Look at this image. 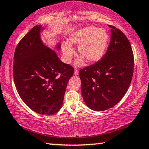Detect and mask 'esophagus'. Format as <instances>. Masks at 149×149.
<instances>
[{
	"mask_svg": "<svg viewBox=\"0 0 149 149\" xmlns=\"http://www.w3.org/2000/svg\"><path fill=\"white\" fill-rule=\"evenodd\" d=\"M78 74H79V71H78V70L75 69V70H74V74H75V75H78Z\"/></svg>",
	"mask_w": 149,
	"mask_h": 149,
	"instance_id": "esophagus-1",
	"label": "esophagus"
}]
</instances>
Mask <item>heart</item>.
<instances>
[{"label": "heart", "mask_w": 149, "mask_h": 149, "mask_svg": "<svg viewBox=\"0 0 149 149\" xmlns=\"http://www.w3.org/2000/svg\"><path fill=\"white\" fill-rule=\"evenodd\" d=\"M108 35L103 29L89 26L78 30L70 38V43L78 46V52L83 56L76 60L78 65L84 63V57L89 63L98 62L105 54L108 46ZM62 50L65 62H68L74 53L71 45L66 42L62 45Z\"/></svg>", "instance_id": "heart-1"}]
</instances>
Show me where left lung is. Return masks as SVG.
I'll return each instance as SVG.
<instances>
[{
  "label": "left lung",
  "mask_w": 149,
  "mask_h": 149,
  "mask_svg": "<svg viewBox=\"0 0 149 149\" xmlns=\"http://www.w3.org/2000/svg\"><path fill=\"white\" fill-rule=\"evenodd\" d=\"M111 28L110 42L99 62L79 70L81 93L85 104L95 111H104L119 102L132 81L134 58L124 33Z\"/></svg>",
  "instance_id": "obj_1"
}]
</instances>
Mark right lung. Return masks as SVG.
<instances>
[{
    "mask_svg": "<svg viewBox=\"0 0 149 149\" xmlns=\"http://www.w3.org/2000/svg\"><path fill=\"white\" fill-rule=\"evenodd\" d=\"M41 30V26H35L17 44L13 75L17 91L25 104L38 114L50 115L62 108L74 70L44 45L40 37ZM56 48L59 50L60 45Z\"/></svg>",
    "mask_w": 149,
    "mask_h": 149,
    "instance_id": "add662e5",
    "label": "right lung"
}]
</instances>
